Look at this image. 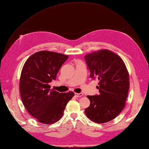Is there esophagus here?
<instances>
[{"label":"esophagus","instance_id":"esophagus-1","mask_svg":"<svg viewBox=\"0 0 149 149\" xmlns=\"http://www.w3.org/2000/svg\"><path fill=\"white\" fill-rule=\"evenodd\" d=\"M74 95L77 97H81L83 96V94L82 93H74Z\"/></svg>","mask_w":149,"mask_h":149}]
</instances>
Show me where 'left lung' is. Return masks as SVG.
<instances>
[{
	"mask_svg": "<svg viewBox=\"0 0 149 149\" xmlns=\"http://www.w3.org/2000/svg\"><path fill=\"white\" fill-rule=\"evenodd\" d=\"M90 78L99 80L100 94L87 95L90 106L85 110L87 117L96 123L113 120L123 110L130 88L129 73L124 61L108 49L91 53L84 57Z\"/></svg>",
	"mask_w": 149,
	"mask_h": 149,
	"instance_id": "8db88e82",
	"label": "left lung"
}]
</instances>
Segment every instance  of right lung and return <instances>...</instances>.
Listing matches in <instances>:
<instances>
[{
  "instance_id": "add662e5",
  "label": "right lung",
  "mask_w": 149,
  "mask_h": 149,
  "mask_svg": "<svg viewBox=\"0 0 149 149\" xmlns=\"http://www.w3.org/2000/svg\"><path fill=\"white\" fill-rule=\"evenodd\" d=\"M68 58L65 55L41 51L32 55L23 67L19 80L22 101L29 113L41 123L51 124L60 120L74 95L73 92L51 90L49 85Z\"/></svg>"
}]
</instances>
